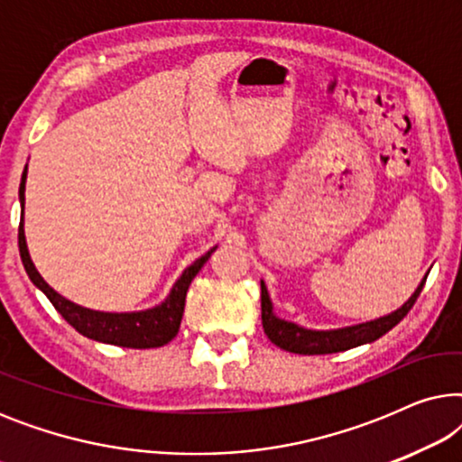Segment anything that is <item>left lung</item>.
Here are the masks:
<instances>
[{
	"instance_id": "left-lung-1",
	"label": "left lung",
	"mask_w": 462,
	"mask_h": 462,
	"mask_svg": "<svg viewBox=\"0 0 462 462\" xmlns=\"http://www.w3.org/2000/svg\"><path fill=\"white\" fill-rule=\"evenodd\" d=\"M425 282L427 275L422 277V282L419 283V288L414 290L412 296H410L400 309H395V311H391L389 315L364 321V324L334 328V330H311V328L277 318L269 290L264 286V282H261V313L264 334H267L271 343L280 346V349L299 353V356H326V353H338L365 343H374L376 338H381L383 334H387L391 328H395L403 318H406L416 299H419Z\"/></svg>"
}]
</instances>
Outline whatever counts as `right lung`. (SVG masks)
Masks as SVG:
<instances>
[{"instance_id": "right-lung-1", "label": "right lung", "mask_w": 462, "mask_h": 462, "mask_svg": "<svg viewBox=\"0 0 462 462\" xmlns=\"http://www.w3.org/2000/svg\"><path fill=\"white\" fill-rule=\"evenodd\" d=\"M24 182H27V166H24L21 187H18V201H21V226H18V250H21V258L27 271L29 280L40 288L48 300L52 302L56 311L71 324L75 330L84 337L98 340V343L117 345V346H132V349H153V346H163L170 343L176 334H179L182 311H185V299L187 290L191 286L193 277L199 273L208 258L218 245H214L199 256L198 261L189 264L182 271L174 286L170 288L166 299L160 305L141 309V311H97V309L81 307L78 302L65 299V296L56 292L50 283L40 275L35 269L33 261H31L27 237H24Z\"/></svg>"}]
</instances>
